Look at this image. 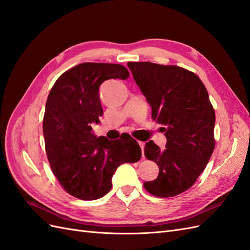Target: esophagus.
Listing matches in <instances>:
<instances>
[{
    "mask_svg": "<svg viewBox=\"0 0 250 250\" xmlns=\"http://www.w3.org/2000/svg\"><path fill=\"white\" fill-rule=\"evenodd\" d=\"M139 145H140V147L142 149V155H143V157H145V154H144V148H145V143H144V142H139Z\"/></svg>",
    "mask_w": 250,
    "mask_h": 250,
    "instance_id": "obj_1",
    "label": "esophagus"
}]
</instances>
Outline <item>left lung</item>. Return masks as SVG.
Here are the masks:
<instances>
[{
  "label": "left lung",
  "instance_id": "left-lung-1",
  "mask_svg": "<svg viewBox=\"0 0 250 250\" xmlns=\"http://www.w3.org/2000/svg\"><path fill=\"white\" fill-rule=\"evenodd\" d=\"M127 65L167 138L164 150L146 143L145 156L160 172L144 187L157 197L176 196L194 185L215 148L216 117L208 90L197 75L183 67L148 62Z\"/></svg>",
  "mask_w": 250,
  "mask_h": 250
}]
</instances>
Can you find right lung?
<instances>
[{
	"instance_id": "obj_1",
	"label": "right lung",
	"mask_w": 250,
	"mask_h": 250,
	"mask_svg": "<svg viewBox=\"0 0 250 250\" xmlns=\"http://www.w3.org/2000/svg\"><path fill=\"white\" fill-rule=\"evenodd\" d=\"M129 77L125 66L84 62L60 76L48 96L42 131L52 172L64 190L82 200H96L111 188L120 165L142 156L129 134L116 141L97 138L92 123L103 115L99 87L108 79Z\"/></svg>"
}]
</instances>
